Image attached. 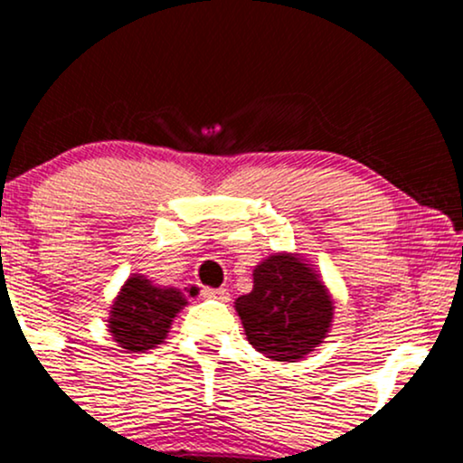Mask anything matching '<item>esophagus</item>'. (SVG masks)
I'll list each match as a JSON object with an SVG mask.
<instances>
[{
  "mask_svg": "<svg viewBox=\"0 0 463 463\" xmlns=\"http://www.w3.org/2000/svg\"><path fill=\"white\" fill-rule=\"evenodd\" d=\"M202 296H204V298H215V300H222V302L231 300V294H228V289H211V287H204V289H202Z\"/></svg>",
  "mask_w": 463,
  "mask_h": 463,
  "instance_id": "34e87169",
  "label": "esophagus"
}]
</instances>
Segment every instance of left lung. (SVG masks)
Wrapping results in <instances>:
<instances>
[{
  "label": "left lung",
  "instance_id": "8db88e82",
  "mask_svg": "<svg viewBox=\"0 0 463 463\" xmlns=\"http://www.w3.org/2000/svg\"><path fill=\"white\" fill-rule=\"evenodd\" d=\"M252 279V291L235 300L252 348L294 364L320 346L333 326L335 300L317 269L296 252H274Z\"/></svg>",
  "mask_w": 463,
  "mask_h": 463
}]
</instances>
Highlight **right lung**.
Here are the masks:
<instances>
[{
  "label": "right lung",
  "mask_w": 463,
  "mask_h": 463,
  "mask_svg": "<svg viewBox=\"0 0 463 463\" xmlns=\"http://www.w3.org/2000/svg\"><path fill=\"white\" fill-rule=\"evenodd\" d=\"M176 287L154 285L147 276L130 274L109 313V333L124 353H146L165 342L174 317L187 307Z\"/></svg>",
  "instance_id": "obj_1"
}]
</instances>
